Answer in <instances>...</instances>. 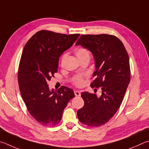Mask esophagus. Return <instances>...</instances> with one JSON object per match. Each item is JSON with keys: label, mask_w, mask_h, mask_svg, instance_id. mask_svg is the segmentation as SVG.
Listing matches in <instances>:
<instances>
[{"label": "esophagus", "mask_w": 149, "mask_h": 149, "mask_svg": "<svg viewBox=\"0 0 149 149\" xmlns=\"http://www.w3.org/2000/svg\"><path fill=\"white\" fill-rule=\"evenodd\" d=\"M74 93V95L76 96H80V95H81V94H80V92H79V91H77V90H75Z\"/></svg>", "instance_id": "esophagus-1"}]
</instances>
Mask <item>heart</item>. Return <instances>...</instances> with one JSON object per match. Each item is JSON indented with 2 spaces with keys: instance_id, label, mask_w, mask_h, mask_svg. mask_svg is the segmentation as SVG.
Instances as JSON below:
<instances>
[{
  "instance_id": "heart-1",
  "label": "heart",
  "mask_w": 149,
  "mask_h": 149,
  "mask_svg": "<svg viewBox=\"0 0 149 149\" xmlns=\"http://www.w3.org/2000/svg\"><path fill=\"white\" fill-rule=\"evenodd\" d=\"M75 54H76L77 57H78L80 61L84 59L85 58H87V57H90V52L86 48H83V47H80V48H77L76 50H75ZM67 57V54L64 53L62 55L61 57V60H60V63L61 65H63L65 61H66ZM73 83L75 86H77L78 87H81L84 84V80L83 79V77L80 76V75H77L74 78H73Z\"/></svg>"
}]
</instances>
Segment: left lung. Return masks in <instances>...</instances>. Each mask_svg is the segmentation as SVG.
I'll use <instances>...</instances> for the list:
<instances>
[{"mask_svg": "<svg viewBox=\"0 0 149 149\" xmlns=\"http://www.w3.org/2000/svg\"><path fill=\"white\" fill-rule=\"evenodd\" d=\"M76 45L92 53L95 79L91 86L102 90L100 97L87 92L81 93L84 105L78 111V118L88 126H101L115 114L126 93L131 77L128 54L119 38L107 34L82 35Z\"/></svg>", "mask_w": 149, "mask_h": 149, "instance_id": "8db88e82", "label": "left lung"}]
</instances>
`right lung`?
<instances>
[{
	"instance_id": "obj_1",
	"label": "right lung",
	"mask_w": 149,
	"mask_h": 149,
	"mask_svg": "<svg viewBox=\"0 0 149 149\" xmlns=\"http://www.w3.org/2000/svg\"><path fill=\"white\" fill-rule=\"evenodd\" d=\"M79 36L42 30L23 48L17 75L20 93L29 113L43 126L58 124L64 109L74 97L70 88L63 86L50 91L47 83L57 72L60 56Z\"/></svg>"
}]
</instances>
